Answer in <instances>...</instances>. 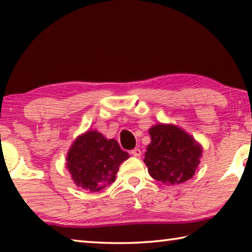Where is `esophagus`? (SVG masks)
Returning <instances> with one entry per match:
<instances>
[{"mask_svg": "<svg viewBox=\"0 0 252 252\" xmlns=\"http://www.w3.org/2000/svg\"><path fill=\"white\" fill-rule=\"evenodd\" d=\"M131 155L134 157H140L141 156V150H140L139 148H135V149H133V150H131Z\"/></svg>", "mask_w": 252, "mask_h": 252, "instance_id": "1", "label": "esophagus"}]
</instances>
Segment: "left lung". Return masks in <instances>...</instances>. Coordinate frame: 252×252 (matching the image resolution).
Segmentation results:
<instances>
[{
	"mask_svg": "<svg viewBox=\"0 0 252 252\" xmlns=\"http://www.w3.org/2000/svg\"><path fill=\"white\" fill-rule=\"evenodd\" d=\"M151 142L143 162L157 181L179 185L193 177L202 147L192 136L173 125H156L149 130Z\"/></svg>",
	"mask_w": 252,
	"mask_h": 252,
	"instance_id": "1",
	"label": "left lung"
}]
</instances>
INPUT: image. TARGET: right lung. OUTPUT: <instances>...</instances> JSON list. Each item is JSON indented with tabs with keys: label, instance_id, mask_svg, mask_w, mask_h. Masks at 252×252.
<instances>
[{
	"label": "right lung",
	"instance_id": "1",
	"mask_svg": "<svg viewBox=\"0 0 252 252\" xmlns=\"http://www.w3.org/2000/svg\"><path fill=\"white\" fill-rule=\"evenodd\" d=\"M129 153L117 140H108L97 131H88L76 138L66 156L72 180L83 190L96 192L116 180V174Z\"/></svg>",
	"mask_w": 252,
	"mask_h": 252
}]
</instances>
